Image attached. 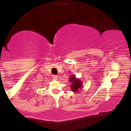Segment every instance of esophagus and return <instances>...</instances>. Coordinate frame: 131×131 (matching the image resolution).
I'll return each mask as SVG.
<instances>
[{
    "mask_svg": "<svg viewBox=\"0 0 131 131\" xmlns=\"http://www.w3.org/2000/svg\"><path fill=\"white\" fill-rule=\"evenodd\" d=\"M52 78H53L54 80H57V79H58V76H57V75H53V76H52Z\"/></svg>",
    "mask_w": 131,
    "mask_h": 131,
    "instance_id": "esophagus-1",
    "label": "esophagus"
}]
</instances>
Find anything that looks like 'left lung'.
<instances>
[{"label":"left lung","instance_id":"left-lung-1","mask_svg":"<svg viewBox=\"0 0 131 131\" xmlns=\"http://www.w3.org/2000/svg\"><path fill=\"white\" fill-rule=\"evenodd\" d=\"M69 81L71 82L70 88L71 91L74 92H78L79 89L82 88V82L79 78H76L74 74H72L70 77Z\"/></svg>","mask_w":131,"mask_h":131}]
</instances>
